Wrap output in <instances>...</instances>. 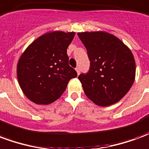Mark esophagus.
I'll list each match as a JSON object with an SVG mask.
<instances>
[{
  "label": "esophagus",
  "instance_id": "obj_1",
  "mask_svg": "<svg viewBox=\"0 0 149 149\" xmlns=\"http://www.w3.org/2000/svg\"><path fill=\"white\" fill-rule=\"evenodd\" d=\"M76 71H77V72L78 75L80 74V68H78V67H77V68H76Z\"/></svg>",
  "mask_w": 149,
  "mask_h": 149
}]
</instances>
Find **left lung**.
I'll return each instance as SVG.
<instances>
[{"label": "left lung", "mask_w": 149, "mask_h": 149, "mask_svg": "<svg viewBox=\"0 0 149 149\" xmlns=\"http://www.w3.org/2000/svg\"><path fill=\"white\" fill-rule=\"evenodd\" d=\"M87 49L90 67L78 79L84 93L100 106H109L125 97L133 84L136 64L131 50L105 32L78 33Z\"/></svg>", "instance_id": "left-lung-1"}]
</instances>
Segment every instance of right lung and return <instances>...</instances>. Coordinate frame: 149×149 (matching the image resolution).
Masks as SVG:
<instances>
[{
	"instance_id": "obj_1",
	"label": "right lung",
	"mask_w": 149,
	"mask_h": 149,
	"mask_svg": "<svg viewBox=\"0 0 149 149\" xmlns=\"http://www.w3.org/2000/svg\"><path fill=\"white\" fill-rule=\"evenodd\" d=\"M75 33L56 31L35 40L19 59L18 83L26 97L37 104L54 102L65 92L68 81L77 77L68 65L67 49Z\"/></svg>"
}]
</instances>
